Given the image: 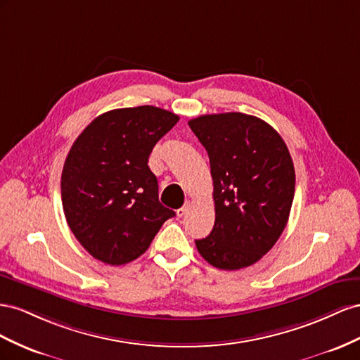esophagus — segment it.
Here are the masks:
<instances>
[{"label":"esophagus","instance_id":"1","mask_svg":"<svg viewBox=\"0 0 360 360\" xmlns=\"http://www.w3.org/2000/svg\"><path fill=\"white\" fill-rule=\"evenodd\" d=\"M190 208H191V202L187 200L186 203H184V207L176 211V215H178V217H184V215H186L190 211Z\"/></svg>","mask_w":360,"mask_h":360}]
</instances>
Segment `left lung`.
Listing matches in <instances>:
<instances>
[{"instance_id":"left-lung-1","label":"left lung","mask_w":360,"mask_h":360,"mask_svg":"<svg viewBox=\"0 0 360 360\" xmlns=\"http://www.w3.org/2000/svg\"><path fill=\"white\" fill-rule=\"evenodd\" d=\"M207 149L215 223L196 240L202 258L221 270L259 261L290 217L295 172L290 150L262 119L243 112L205 115L188 122Z\"/></svg>"}]
</instances>
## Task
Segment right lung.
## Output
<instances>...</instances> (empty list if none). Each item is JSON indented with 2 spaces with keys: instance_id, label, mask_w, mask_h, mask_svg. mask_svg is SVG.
Wrapping results in <instances>:
<instances>
[{
  "instance_id": "right-lung-1",
  "label": "right lung",
  "mask_w": 360,
  "mask_h": 360,
  "mask_svg": "<svg viewBox=\"0 0 360 360\" xmlns=\"http://www.w3.org/2000/svg\"><path fill=\"white\" fill-rule=\"evenodd\" d=\"M179 116L152 105L98 116L72 145L61 173V202L72 233L95 259H137L174 211L158 200L148 166L157 141Z\"/></svg>"
}]
</instances>
